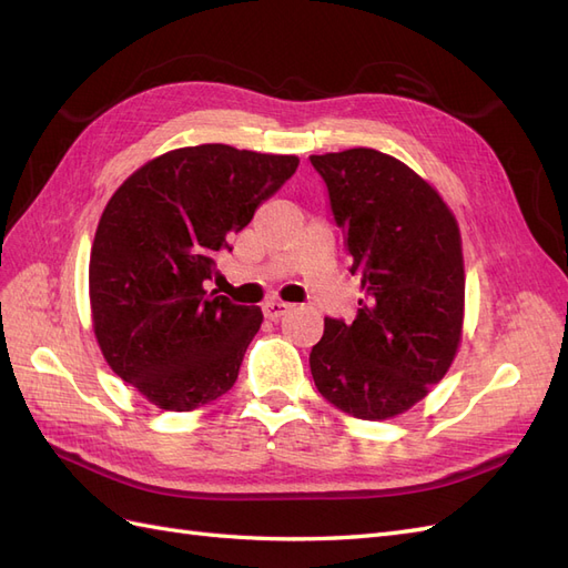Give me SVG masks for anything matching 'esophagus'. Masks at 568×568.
<instances>
[{
	"instance_id": "34e87169",
	"label": "esophagus",
	"mask_w": 568,
	"mask_h": 568,
	"mask_svg": "<svg viewBox=\"0 0 568 568\" xmlns=\"http://www.w3.org/2000/svg\"><path fill=\"white\" fill-rule=\"evenodd\" d=\"M288 311H291V305L284 303V301H267V303L263 305V315H265L267 320H280V317H284Z\"/></svg>"
}]
</instances>
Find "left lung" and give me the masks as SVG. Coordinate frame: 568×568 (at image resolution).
<instances>
[{
    "instance_id": "8db88e82",
    "label": "left lung",
    "mask_w": 568,
    "mask_h": 568,
    "mask_svg": "<svg viewBox=\"0 0 568 568\" xmlns=\"http://www.w3.org/2000/svg\"><path fill=\"white\" fill-rule=\"evenodd\" d=\"M365 296L353 322L324 317L317 390L346 415L388 419L448 372L464 315L459 230L415 170L374 149L311 156Z\"/></svg>"
}]
</instances>
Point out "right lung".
Instances as JSON below:
<instances>
[{"mask_svg":"<svg viewBox=\"0 0 568 568\" xmlns=\"http://www.w3.org/2000/svg\"><path fill=\"white\" fill-rule=\"evenodd\" d=\"M296 156L201 144L168 151L130 175L99 220L90 301L111 369L161 409L217 400L261 329L257 305L215 291V253L296 173Z\"/></svg>","mask_w":568,"mask_h":568,"instance_id":"1","label":"right lung"}]
</instances>
